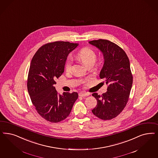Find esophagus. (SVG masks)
<instances>
[{
	"label": "esophagus",
	"mask_w": 158,
	"mask_h": 158,
	"mask_svg": "<svg viewBox=\"0 0 158 158\" xmlns=\"http://www.w3.org/2000/svg\"><path fill=\"white\" fill-rule=\"evenodd\" d=\"M90 94L89 93L84 92H81L79 93V96L80 97H85V96H87Z\"/></svg>",
	"instance_id": "esophagus-1"
}]
</instances>
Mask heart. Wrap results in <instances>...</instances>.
<instances>
[{"label":"heart","mask_w":158,"mask_h":158,"mask_svg":"<svg viewBox=\"0 0 158 158\" xmlns=\"http://www.w3.org/2000/svg\"><path fill=\"white\" fill-rule=\"evenodd\" d=\"M77 58L81 60L85 65H93L96 60V54L95 51L89 47H85L79 50L77 54ZM72 65V58L68 56L66 60L65 69L66 72H69ZM86 82V81H85Z\"/></svg>","instance_id":"obj_1"}]
</instances>
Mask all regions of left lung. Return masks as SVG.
<instances>
[{"label": "left lung", "mask_w": 158, "mask_h": 158, "mask_svg": "<svg viewBox=\"0 0 158 158\" xmlns=\"http://www.w3.org/2000/svg\"><path fill=\"white\" fill-rule=\"evenodd\" d=\"M89 43L103 54L104 62L100 77L105 79L108 85L107 91L102 95L93 93L98 104L92 111L102 120H111L122 112L130 97L133 81L130 60L123 49L109 40L99 39Z\"/></svg>", "instance_id": "left-lung-1"}]
</instances>
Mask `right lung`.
Segmentation results:
<instances>
[{"instance_id": "1", "label": "right lung", "mask_w": 158, "mask_h": 158, "mask_svg": "<svg viewBox=\"0 0 158 158\" xmlns=\"http://www.w3.org/2000/svg\"><path fill=\"white\" fill-rule=\"evenodd\" d=\"M78 44L55 41L41 47L32 58L28 72L27 89L37 113L51 123L65 120L70 114L77 93L58 94L54 86L64 72L68 54Z\"/></svg>"}]
</instances>
